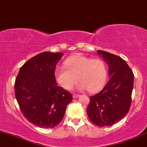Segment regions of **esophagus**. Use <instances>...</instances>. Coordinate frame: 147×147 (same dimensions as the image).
<instances>
[{
    "instance_id": "obj_1",
    "label": "esophagus",
    "mask_w": 147,
    "mask_h": 147,
    "mask_svg": "<svg viewBox=\"0 0 147 147\" xmlns=\"http://www.w3.org/2000/svg\"><path fill=\"white\" fill-rule=\"evenodd\" d=\"M79 95H78V94H74L73 95V97L74 98H78V97H79Z\"/></svg>"
}]
</instances>
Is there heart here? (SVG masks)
<instances>
[{
  "label": "heart",
  "mask_w": 147,
  "mask_h": 147,
  "mask_svg": "<svg viewBox=\"0 0 147 147\" xmlns=\"http://www.w3.org/2000/svg\"><path fill=\"white\" fill-rule=\"evenodd\" d=\"M65 67H57L54 76L57 84L66 90H71L76 82L80 90H88L95 93L103 87L107 78V67L103 60L74 56L64 63Z\"/></svg>",
  "instance_id": "1"
}]
</instances>
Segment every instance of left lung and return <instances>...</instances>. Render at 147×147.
<instances>
[{"mask_svg": "<svg viewBox=\"0 0 147 147\" xmlns=\"http://www.w3.org/2000/svg\"><path fill=\"white\" fill-rule=\"evenodd\" d=\"M97 54L108 65L110 79L99 93L90 97L86 112L96 125L110 126L124 118L129 111L134 76L121 57L103 50H97Z\"/></svg>", "mask_w": 147, "mask_h": 147, "instance_id": "1", "label": "left lung"}]
</instances>
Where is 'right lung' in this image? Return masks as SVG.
<instances>
[{
    "label": "right lung",
    "instance_id": "add662e5",
    "mask_svg": "<svg viewBox=\"0 0 147 147\" xmlns=\"http://www.w3.org/2000/svg\"><path fill=\"white\" fill-rule=\"evenodd\" d=\"M61 52H43L26 61L15 82V95L21 112L31 123L53 128L64 117L72 95L58 86L54 76Z\"/></svg>",
    "mask_w": 147,
    "mask_h": 147
}]
</instances>
